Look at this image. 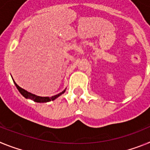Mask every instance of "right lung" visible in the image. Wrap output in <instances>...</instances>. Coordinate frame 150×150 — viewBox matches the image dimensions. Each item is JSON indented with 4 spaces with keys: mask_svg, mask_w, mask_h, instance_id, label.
Returning a JSON list of instances; mask_svg holds the SVG:
<instances>
[{
    "mask_svg": "<svg viewBox=\"0 0 150 150\" xmlns=\"http://www.w3.org/2000/svg\"><path fill=\"white\" fill-rule=\"evenodd\" d=\"M13 82H14V83H15L17 89L19 91V92H20L21 94H22V95H23L25 98L27 99H30V100H34V101L35 102H38V103H46V102H49V101H51V100H54L55 99H56L58 97H59L60 95H62V94L64 93V91H65V90H64L62 92H61V93L58 94V95H54V96H52V97H40V96H37V95H34V94H31L30 93V92H28V91H27L26 90L23 89L22 88H21V87H19L18 86V85L16 83V82L13 80Z\"/></svg>",
    "mask_w": 150,
    "mask_h": 150,
    "instance_id": "add662e5",
    "label": "right lung"
}]
</instances>
